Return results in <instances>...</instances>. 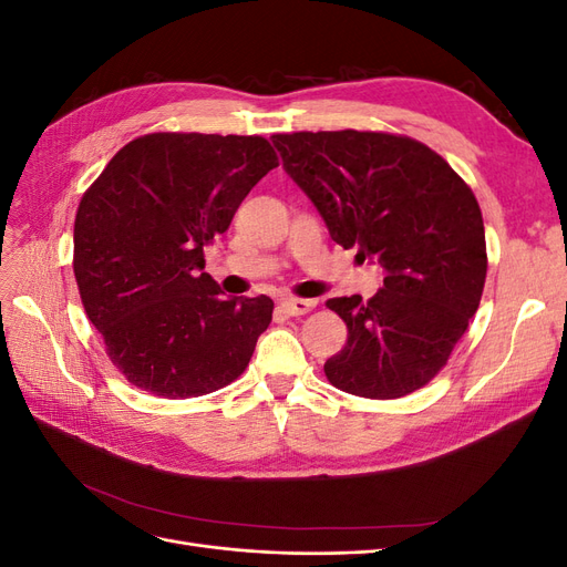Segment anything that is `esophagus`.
<instances>
[{"instance_id": "1", "label": "esophagus", "mask_w": 567, "mask_h": 567, "mask_svg": "<svg viewBox=\"0 0 567 567\" xmlns=\"http://www.w3.org/2000/svg\"><path fill=\"white\" fill-rule=\"evenodd\" d=\"M284 312L290 317H302L307 312H312L317 307V300H302V298H284L281 300Z\"/></svg>"}]
</instances>
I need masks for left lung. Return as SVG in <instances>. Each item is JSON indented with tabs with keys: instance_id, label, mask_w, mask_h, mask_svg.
Wrapping results in <instances>:
<instances>
[{
	"instance_id": "1",
	"label": "left lung",
	"mask_w": 567,
	"mask_h": 567,
	"mask_svg": "<svg viewBox=\"0 0 567 567\" xmlns=\"http://www.w3.org/2000/svg\"><path fill=\"white\" fill-rule=\"evenodd\" d=\"M271 142L333 241L385 269L371 300L326 302L348 323L346 348L326 359V379L369 400H398L431 383L485 288V225L471 186L402 134L293 132Z\"/></svg>"
}]
</instances>
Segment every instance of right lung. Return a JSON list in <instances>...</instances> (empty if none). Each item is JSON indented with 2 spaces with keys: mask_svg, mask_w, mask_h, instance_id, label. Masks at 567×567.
Wrapping results in <instances>:
<instances>
[{
  "mask_svg": "<svg viewBox=\"0 0 567 567\" xmlns=\"http://www.w3.org/2000/svg\"><path fill=\"white\" fill-rule=\"evenodd\" d=\"M279 165L265 136L153 132L120 148L75 215L73 271L113 367L165 400L241 375L271 321L267 296L225 298L203 246Z\"/></svg>",
  "mask_w": 567,
  "mask_h": 567,
  "instance_id": "1",
  "label": "right lung"
}]
</instances>
